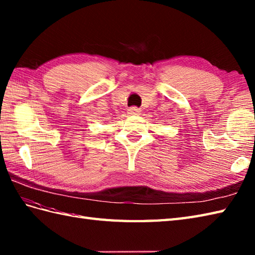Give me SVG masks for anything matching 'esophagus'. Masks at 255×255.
I'll list each match as a JSON object with an SVG mask.
<instances>
[{
  "label": "esophagus",
  "mask_w": 255,
  "mask_h": 255,
  "mask_svg": "<svg viewBox=\"0 0 255 255\" xmlns=\"http://www.w3.org/2000/svg\"><path fill=\"white\" fill-rule=\"evenodd\" d=\"M128 112H129V114H130V115H138L139 112H140V110H139L138 107H134V106H133V107H130V108H129Z\"/></svg>",
  "instance_id": "obj_1"
}]
</instances>
